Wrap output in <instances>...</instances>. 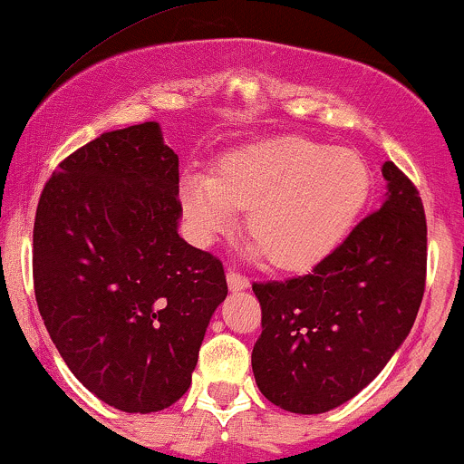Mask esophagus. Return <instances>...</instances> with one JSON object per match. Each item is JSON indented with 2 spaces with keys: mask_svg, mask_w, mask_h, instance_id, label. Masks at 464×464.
I'll use <instances>...</instances> for the list:
<instances>
[{
  "mask_svg": "<svg viewBox=\"0 0 464 464\" xmlns=\"http://www.w3.org/2000/svg\"><path fill=\"white\" fill-rule=\"evenodd\" d=\"M227 287H230L232 292H243L250 287V278L234 270H227Z\"/></svg>",
  "mask_w": 464,
  "mask_h": 464,
  "instance_id": "1",
  "label": "esophagus"
}]
</instances>
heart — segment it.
Returning a JSON list of instances; mask_svg holds the SVG:
<instances>
[{
	"label": "heart",
	"instance_id": "obj_1",
	"mask_svg": "<svg viewBox=\"0 0 464 464\" xmlns=\"http://www.w3.org/2000/svg\"><path fill=\"white\" fill-rule=\"evenodd\" d=\"M372 190L365 159L285 134L250 143L221 159L217 172H188L181 208L198 243L237 227L247 208L252 256H270L283 270L312 267L341 246Z\"/></svg>",
	"mask_w": 464,
	"mask_h": 464
}]
</instances>
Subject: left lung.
<instances>
[{"label":"left lung","instance_id":"8db88e82","mask_svg":"<svg viewBox=\"0 0 464 464\" xmlns=\"http://www.w3.org/2000/svg\"><path fill=\"white\" fill-rule=\"evenodd\" d=\"M381 210L305 276L254 283L263 332L252 372L292 413L341 407L382 372L411 332L425 292L427 223L413 183L382 163Z\"/></svg>","mask_w":464,"mask_h":464}]
</instances>
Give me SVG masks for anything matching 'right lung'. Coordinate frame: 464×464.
Instances as JSON below:
<instances>
[{"instance_id":"add662e5","label":"right lung","mask_w":464,"mask_h":464,"mask_svg":"<svg viewBox=\"0 0 464 464\" xmlns=\"http://www.w3.org/2000/svg\"><path fill=\"white\" fill-rule=\"evenodd\" d=\"M181 214L179 157L157 121L92 139L39 198V314L77 381L114 410L177 402L227 296L221 261L179 237Z\"/></svg>"}]
</instances>
